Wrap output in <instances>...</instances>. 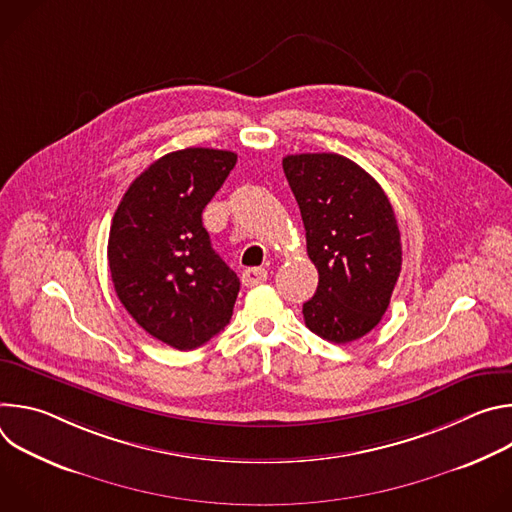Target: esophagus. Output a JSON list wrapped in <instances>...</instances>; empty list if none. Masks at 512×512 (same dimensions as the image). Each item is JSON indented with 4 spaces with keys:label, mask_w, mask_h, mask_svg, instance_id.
Segmentation results:
<instances>
[{
    "label": "esophagus",
    "mask_w": 512,
    "mask_h": 512,
    "mask_svg": "<svg viewBox=\"0 0 512 512\" xmlns=\"http://www.w3.org/2000/svg\"><path fill=\"white\" fill-rule=\"evenodd\" d=\"M241 281H243V285H247V287L259 285V283L267 281V271H265L263 267H247V269L241 273Z\"/></svg>",
    "instance_id": "obj_1"
}]
</instances>
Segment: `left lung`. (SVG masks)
Segmentation results:
<instances>
[{
    "label": "left lung",
    "instance_id": "left-lung-1",
    "mask_svg": "<svg viewBox=\"0 0 512 512\" xmlns=\"http://www.w3.org/2000/svg\"><path fill=\"white\" fill-rule=\"evenodd\" d=\"M283 172L318 269L306 326L334 344L362 338L387 312L401 271L393 206L371 174L338 154L287 156Z\"/></svg>",
    "mask_w": 512,
    "mask_h": 512
}]
</instances>
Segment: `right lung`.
Wrapping results in <instances>:
<instances>
[{
	"instance_id": "add662e5",
	"label": "right lung",
	"mask_w": 512,
	"mask_h": 512,
	"mask_svg": "<svg viewBox=\"0 0 512 512\" xmlns=\"http://www.w3.org/2000/svg\"><path fill=\"white\" fill-rule=\"evenodd\" d=\"M237 154L186 148L156 160L123 194L107 257L117 298L160 342L192 350L221 332L239 294L237 273L202 227V210Z\"/></svg>"
}]
</instances>
